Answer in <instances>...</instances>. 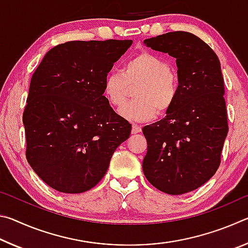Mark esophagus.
<instances>
[{"label":"esophagus","mask_w":248,"mask_h":248,"mask_svg":"<svg viewBox=\"0 0 248 248\" xmlns=\"http://www.w3.org/2000/svg\"><path fill=\"white\" fill-rule=\"evenodd\" d=\"M140 132H141V127H140V125L133 124H132V129H131V133L132 134H136V133H140Z\"/></svg>","instance_id":"1"}]
</instances>
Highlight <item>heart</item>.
<instances>
[{
	"instance_id": "obj_1",
	"label": "heart",
	"mask_w": 248,
	"mask_h": 248,
	"mask_svg": "<svg viewBox=\"0 0 248 248\" xmlns=\"http://www.w3.org/2000/svg\"><path fill=\"white\" fill-rule=\"evenodd\" d=\"M138 83L136 98L124 103L118 114L124 119L145 123L156 112L165 114L173 107L179 92V81L164 59L151 52H142L129 59L121 71H111L104 78L103 95L114 107L124 102L127 84Z\"/></svg>"
}]
</instances>
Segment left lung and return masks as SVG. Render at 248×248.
Masks as SVG:
<instances>
[{"label": "left lung", "instance_id": "obj_1", "mask_svg": "<svg viewBox=\"0 0 248 248\" xmlns=\"http://www.w3.org/2000/svg\"><path fill=\"white\" fill-rule=\"evenodd\" d=\"M143 44L176 59L179 92L164 118L142 129L148 141L142 170L158 190L183 195L219 169L229 131L221 64L204 41L187 31L163 33Z\"/></svg>", "mask_w": 248, "mask_h": 248}]
</instances>
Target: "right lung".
Returning <instances> with one entry per match:
<instances>
[{"mask_svg": "<svg viewBox=\"0 0 248 248\" xmlns=\"http://www.w3.org/2000/svg\"><path fill=\"white\" fill-rule=\"evenodd\" d=\"M132 40L68 41L32 74L23 115L26 157L53 189L81 194L99 183L131 124L103 95L104 78Z\"/></svg>", "mask_w": 248, "mask_h": 248, "instance_id": "right-lung-1", "label": "right lung"}]
</instances>
